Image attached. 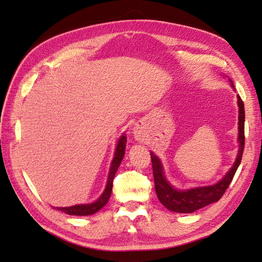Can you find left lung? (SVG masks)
I'll return each mask as SVG.
<instances>
[{
	"label": "left lung",
	"mask_w": 262,
	"mask_h": 262,
	"mask_svg": "<svg viewBox=\"0 0 262 262\" xmlns=\"http://www.w3.org/2000/svg\"><path fill=\"white\" fill-rule=\"evenodd\" d=\"M233 85V84H232ZM239 105V153L233 167L228 172L222 180L210 187L194 188L189 190H177L172 188L168 181L165 180L162 165L159 159L150 152L152 161L153 178H155V188L158 199L162 205L173 212L179 213H191L206 207L210 203L219 201L221 196L225 194L226 190L230 186L233 177L237 172V169L241 162L242 153L245 149V105L240 95H238Z\"/></svg>",
	"instance_id": "1"
}]
</instances>
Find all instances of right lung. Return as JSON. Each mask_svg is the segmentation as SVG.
<instances>
[{"mask_svg":"<svg viewBox=\"0 0 262 262\" xmlns=\"http://www.w3.org/2000/svg\"><path fill=\"white\" fill-rule=\"evenodd\" d=\"M125 146H126V137L122 136L119 140V143H118L117 150H116V155H114L113 161L111 163L109 179H107L106 188L104 190L103 194L99 198V200H97L93 203H90V205H78V206H72V207H67V208H55V209L61 210V211L66 212L68 214H72V215H90V214L98 212L100 209L103 208L107 203V201H109V198L111 195L114 176H116L119 165L123 159Z\"/></svg>","mask_w":262,"mask_h":262,"instance_id":"1","label":"right lung"}]
</instances>
